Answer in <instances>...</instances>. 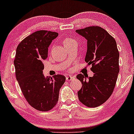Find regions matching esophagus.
Here are the masks:
<instances>
[{"label": "esophagus", "instance_id": "esophagus-1", "mask_svg": "<svg viewBox=\"0 0 134 134\" xmlns=\"http://www.w3.org/2000/svg\"><path fill=\"white\" fill-rule=\"evenodd\" d=\"M73 78H74V76H70V75L66 76V80L67 81H71L72 80Z\"/></svg>", "mask_w": 134, "mask_h": 134}]
</instances>
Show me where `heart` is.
Listing matches in <instances>:
<instances>
[{"mask_svg": "<svg viewBox=\"0 0 134 134\" xmlns=\"http://www.w3.org/2000/svg\"><path fill=\"white\" fill-rule=\"evenodd\" d=\"M72 41H74V40H71V39H65V40L64 41H63V44H67V43H69V42Z\"/></svg>", "mask_w": 134, "mask_h": 134, "instance_id": "1", "label": "heart"}]
</instances>
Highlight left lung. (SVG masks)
I'll return each instance as SVG.
<instances>
[{"label": "left lung", "mask_w": 134, "mask_h": 134, "mask_svg": "<svg viewBox=\"0 0 134 134\" xmlns=\"http://www.w3.org/2000/svg\"><path fill=\"white\" fill-rule=\"evenodd\" d=\"M76 32L87 40L85 61L91 65L93 77L79 74L82 82L78 91L79 100L85 106L95 108L104 103L113 93L117 80L119 53L117 43L108 32L100 26H90Z\"/></svg>", "instance_id": "obj_1"}]
</instances>
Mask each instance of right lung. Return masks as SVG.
Segmentation results:
<instances>
[{
    "label": "right lung",
    "mask_w": 134,
    "mask_h": 134,
    "mask_svg": "<svg viewBox=\"0 0 134 134\" xmlns=\"http://www.w3.org/2000/svg\"><path fill=\"white\" fill-rule=\"evenodd\" d=\"M57 32L40 30L24 39L16 49L14 65L16 79L28 104L41 111L53 108L59 91L65 81L63 75L44 76L43 61L48 57V47Z\"/></svg>",
    "instance_id": "obj_1"
}]
</instances>
